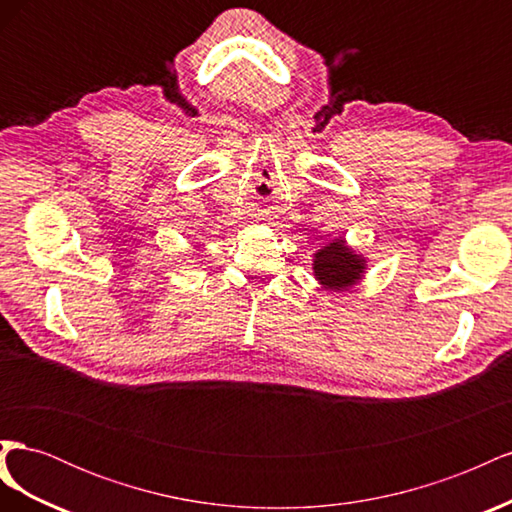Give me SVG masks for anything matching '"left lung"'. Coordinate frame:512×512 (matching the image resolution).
<instances>
[{
	"label": "left lung",
	"mask_w": 512,
	"mask_h": 512,
	"mask_svg": "<svg viewBox=\"0 0 512 512\" xmlns=\"http://www.w3.org/2000/svg\"><path fill=\"white\" fill-rule=\"evenodd\" d=\"M365 258L356 254L344 239H335L314 254V275L324 290L344 292L361 280Z\"/></svg>",
	"instance_id": "8db88e82"
}]
</instances>
